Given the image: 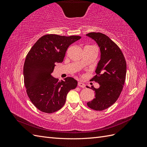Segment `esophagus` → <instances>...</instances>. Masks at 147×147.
Wrapping results in <instances>:
<instances>
[{"mask_svg": "<svg viewBox=\"0 0 147 147\" xmlns=\"http://www.w3.org/2000/svg\"><path fill=\"white\" fill-rule=\"evenodd\" d=\"M78 86L79 87H81V88H84L85 87V84L81 82H78Z\"/></svg>", "mask_w": 147, "mask_h": 147, "instance_id": "1", "label": "esophagus"}]
</instances>
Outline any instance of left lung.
Wrapping results in <instances>:
<instances>
[{
	"mask_svg": "<svg viewBox=\"0 0 147 147\" xmlns=\"http://www.w3.org/2000/svg\"><path fill=\"white\" fill-rule=\"evenodd\" d=\"M86 35L96 42L101 54L96 75L91 79L98 83L100 87L87 86L96 93L95 98L87 105L92 110L102 111L112 105L121 94L126 80V63L121 49L106 35L90 32Z\"/></svg>",
	"mask_w": 147,
	"mask_h": 147,
	"instance_id": "obj_1",
	"label": "left lung"
}]
</instances>
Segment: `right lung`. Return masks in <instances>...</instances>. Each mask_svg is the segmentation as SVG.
<instances>
[{
    "mask_svg": "<svg viewBox=\"0 0 147 147\" xmlns=\"http://www.w3.org/2000/svg\"><path fill=\"white\" fill-rule=\"evenodd\" d=\"M81 38L47 34L40 38L26 56L24 82L26 92L32 103L40 111L51 113L64 106L67 94L77 86V81L66 77L59 81L51 75L56 63L63 61L69 47Z\"/></svg>",
    "mask_w": 147,
    "mask_h": 147,
    "instance_id": "1",
    "label": "right lung"
}]
</instances>
